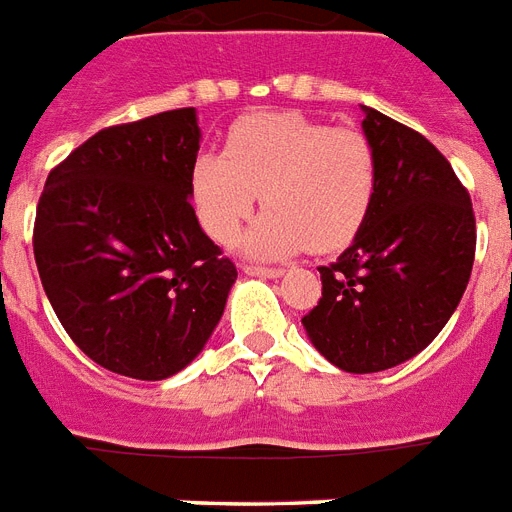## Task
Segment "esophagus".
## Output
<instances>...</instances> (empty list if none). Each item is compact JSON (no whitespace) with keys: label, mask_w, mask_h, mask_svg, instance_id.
<instances>
[{"label":"esophagus","mask_w":512,"mask_h":512,"mask_svg":"<svg viewBox=\"0 0 512 512\" xmlns=\"http://www.w3.org/2000/svg\"><path fill=\"white\" fill-rule=\"evenodd\" d=\"M245 275H256V277H280L285 269L282 267H259V264H243Z\"/></svg>","instance_id":"1"}]
</instances>
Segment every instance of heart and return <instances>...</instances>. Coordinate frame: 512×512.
Returning a JSON list of instances; mask_svg holds the SVG:
<instances>
[{"label": "heart", "instance_id": "obj_1", "mask_svg": "<svg viewBox=\"0 0 512 512\" xmlns=\"http://www.w3.org/2000/svg\"><path fill=\"white\" fill-rule=\"evenodd\" d=\"M378 182V153L365 134L296 113L237 121L224 153H200L190 177L200 224L219 243H230L264 192L269 208L245 248L269 259L309 245L346 248L370 219Z\"/></svg>", "mask_w": 512, "mask_h": 512}]
</instances>
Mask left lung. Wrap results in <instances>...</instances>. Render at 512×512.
Segmentation results:
<instances>
[{"label": "left lung", "mask_w": 512, "mask_h": 512, "mask_svg": "<svg viewBox=\"0 0 512 512\" xmlns=\"http://www.w3.org/2000/svg\"><path fill=\"white\" fill-rule=\"evenodd\" d=\"M380 182L354 243L320 267L322 296L304 327L327 362L380 372L423 351L460 304L476 256L468 190L423 134L365 108Z\"/></svg>", "instance_id": "left-lung-1"}]
</instances>
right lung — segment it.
Wrapping results in <instances>:
<instances>
[{
	"label": "right lung",
	"instance_id": "right-lung-1",
	"mask_svg": "<svg viewBox=\"0 0 512 512\" xmlns=\"http://www.w3.org/2000/svg\"><path fill=\"white\" fill-rule=\"evenodd\" d=\"M198 147L195 108L108 126L49 171L36 206V267L57 320L126 378L190 365L237 277L190 203Z\"/></svg>",
	"mask_w": 512,
	"mask_h": 512
}]
</instances>
